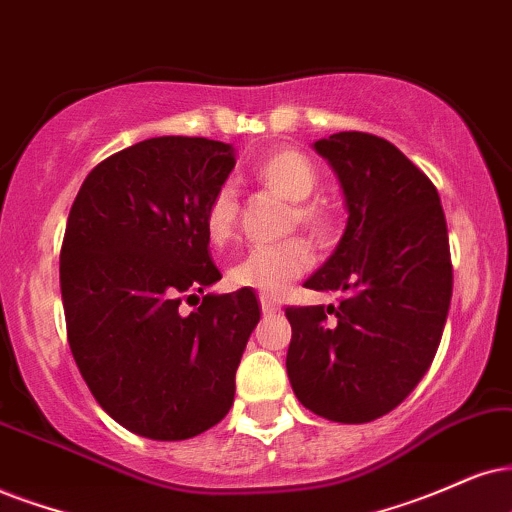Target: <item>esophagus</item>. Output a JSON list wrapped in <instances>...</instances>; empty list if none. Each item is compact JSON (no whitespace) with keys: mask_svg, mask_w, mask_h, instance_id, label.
Instances as JSON below:
<instances>
[{"mask_svg":"<svg viewBox=\"0 0 512 512\" xmlns=\"http://www.w3.org/2000/svg\"><path fill=\"white\" fill-rule=\"evenodd\" d=\"M260 307H262V314L264 316H271V314L281 312V304H278L276 300H271V297H267V295L260 297Z\"/></svg>","mask_w":512,"mask_h":512,"instance_id":"esophagus-1","label":"esophagus"}]
</instances>
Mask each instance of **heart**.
Instances as JSON below:
<instances>
[{
    "label": "heart",
    "mask_w": 512,
    "mask_h": 512,
    "mask_svg": "<svg viewBox=\"0 0 512 512\" xmlns=\"http://www.w3.org/2000/svg\"><path fill=\"white\" fill-rule=\"evenodd\" d=\"M255 177L276 196L295 203L293 215L316 238H328L333 219L319 203H309L319 186L316 167L300 151L276 148L255 165ZM238 219V200L231 186H222L212 196L205 210V234L212 245H224L234 236ZM312 264V248L300 238L278 245H257L243 252L229 267V281L238 288L257 290L262 295H281L295 278H300Z\"/></svg>",
    "instance_id": "1"
}]
</instances>
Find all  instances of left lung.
I'll return each instance as SVG.
<instances>
[{"label":"left lung","mask_w":512,"mask_h":512,"mask_svg":"<svg viewBox=\"0 0 512 512\" xmlns=\"http://www.w3.org/2000/svg\"><path fill=\"white\" fill-rule=\"evenodd\" d=\"M345 193L347 226L304 288L338 290V307H286V368L304 409L371 423L428 371L449 314L454 271L435 184L390 141L338 132L314 144Z\"/></svg>","instance_id":"obj_1"}]
</instances>
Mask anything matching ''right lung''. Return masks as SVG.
Segmentation results:
<instances>
[{
    "mask_svg": "<svg viewBox=\"0 0 512 512\" xmlns=\"http://www.w3.org/2000/svg\"><path fill=\"white\" fill-rule=\"evenodd\" d=\"M234 148L155 137L111 155L84 179L61 248L70 352L103 411L134 435L179 442L217 425L260 304L217 283L205 210L234 170ZM200 300V297H198Z\"/></svg>",
    "mask_w": 512,
    "mask_h": 512,
    "instance_id": "obj_1",
    "label": "right lung"
}]
</instances>
